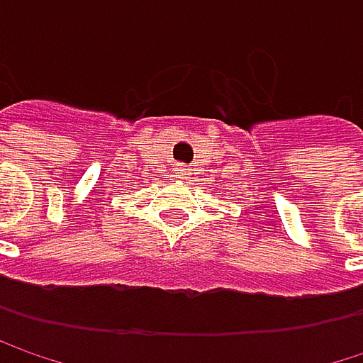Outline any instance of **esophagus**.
Wrapping results in <instances>:
<instances>
[{"instance_id": "1", "label": "esophagus", "mask_w": 363, "mask_h": 363, "mask_svg": "<svg viewBox=\"0 0 363 363\" xmlns=\"http://www.w3.org/2000/svg\"><path fill=\"white\" fill-rule=\"evenodd\" d=\"M174 174H177V179L186 181V179L191 177V170H189L186 166H182V164H177V166H174Z\"/></svg>"}]
</instances>
